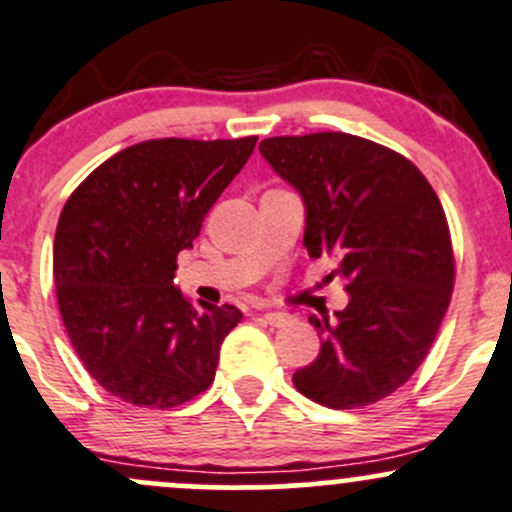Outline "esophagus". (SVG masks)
<instances>
[{"label":"esophagus","mask_w":512,"mask_h":512,"mask_svg":"<svg viewBox=\"0 0 512 512\" xmlns=\"http://www.w3.org/2000/svg\"><path fill=\"white\" fill-rule=\"evenodd\" d=\"M262 316H265L269 325H277V328H282V325L289 323V318H291L289 313H282V311H265Z\"/></svg>","instance_id":"34e87169"}]
</instances>
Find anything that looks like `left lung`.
<instances>
[{
	"mask_svg": "<svg viewBox=\"0 0 512 512\" xmlns=\"http://www.w3.org/2000/svg\"><path fill=\"white\" fill-rule=\"evenodd\" d=\"M260 153L306 204L308 255H333L350 303L311 316L320 352L294 374L335 411L372 406L428 357L454 289V250L435 189L408 157L350 133L277 136Z\"/></svg>",
	"mask_w": 512,
	"mask_h": 512,
	"instance_id": "1",
	"label": "left lung"
}]
</instances>
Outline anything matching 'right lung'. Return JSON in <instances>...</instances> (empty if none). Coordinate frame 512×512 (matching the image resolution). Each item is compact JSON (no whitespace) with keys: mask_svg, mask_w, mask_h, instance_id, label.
<instances>
[{"mask_svg":"<svg viewBox=\"0 0 512 512\" xmlns=\"http://www.w3.org/2000/svg\"><path fill=\"white\" fill-rule=\"evenodd\" d=\"M255 143L143 140L101 162L65 201L55 296L77 357L111 396L165 411L213 384L223 340L243 313L228 303L196 308L172 279L177 255Z\"/></svg>","mask_w":512,"mask_h":512,"instance_id":"1","label":"right lung"}]
</instances>
